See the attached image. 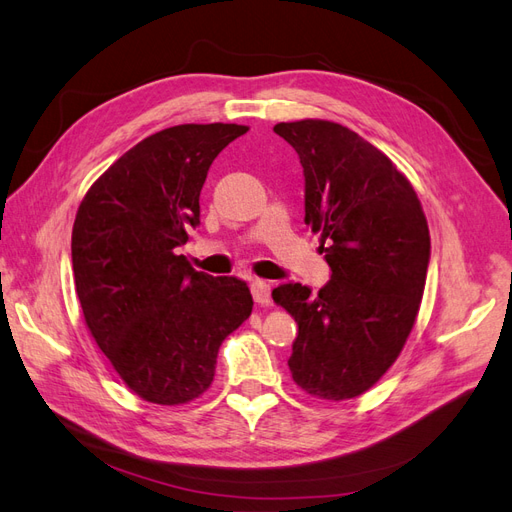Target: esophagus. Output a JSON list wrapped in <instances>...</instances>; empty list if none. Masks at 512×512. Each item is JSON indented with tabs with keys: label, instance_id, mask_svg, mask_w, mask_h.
I'll return each instance as SVG.
<instances>
[{
	"label": "esophagus",
	"instance_id": "obj_1",
	"mask_svg": "<svg viewBox=\"0 0 512 512\" xmlns=\"http://www.w3.org/2000/svg\"><path fill=\"white\" fill-rule=\"evenodd\" d=\"M252 297L258 305H271V284L254 280L252 282Z\"/></svg>",
	"mask_w": 512,
	"mask_h": 512
}]
</instances>
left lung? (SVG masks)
Returning <instances> with one entry per match:
<instances>
[{
    "label": "left lung",
    "instance_id": "1",
    "mask_svg": "<svg viewBox=\"0 0 512 512\" xmlns=\"http://www.w3.org/2000/svg\"><path fill=\"white\" fill-rule=\"evenodd\" d=\"M273 132L299 153L305 224L331 267L318 294L301 284L273 290L299 327L290 374L312 397H359L412 333L429 265L427 218L410 179L342 123L282 121Z\"/></svg>",
    "mask_w": 512,
    "mask_h": 512
}]
</instances>
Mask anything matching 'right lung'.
Instances as JSON below:
<instances>
[{
    "label": "right lung",
    "instance_id": "obj_1",
    "mask_svg": "<svg viewBox=\"0 0 512 512\" xmlns=\"http://www.w3.org/2000/svg\"><path fill=\"white\" fill-rule=\"evenodd\" d=\"M237 123H181L147 136L83 196L72 228V271L91 337L128 389L183 406L215 376L224 339L252 314L237 277L194 271L175 250L200 224V190Z\"/></svg>",
    "mask_w": 512,
    "mask_h": 512
}]
</instances>
